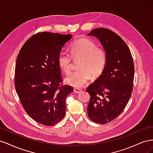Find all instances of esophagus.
I'll return each instance as SVG.
<instances>
[{
  "instance_id": "obj_1",
  "label": "esophagus",
  "mask_w": 153,
  "mask_h": 153,
  "mask_svg": "<svg viewBox=\"0 0 153 153\" xmlns=\"http://www.w3.org/2000/svg\"><path fill=\"white\" fill-rule=\"evenodd\" d=\"M74 91L75 92L76 94H79L81 91V89L79 88H74Z\"/></svg>"
}]
</instances>
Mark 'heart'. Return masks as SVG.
Masks as SVG:
<instances>
[{
	"label": "heart",
	"mask_w": 153,
	"mask_h": 153,
	"mask_svg": "<svg viewBox=\"0 0 153 153\" xmlns=\"http://www.w3.org/2000/svg\"><path fill=\"white\" fill-rule=\"evenodd\" d=\"M74 58L81 57L79 70L70 74L65 82L75 88L83 86L92 77L100 76L107 63V54L102 48L97 47L95 42L89 38H82L74 40L69 46ZM58 63L60 69L68 74L72 68V56L66 51H62L58 56Z\"/></svg>",
	"instance_id": "heart-1"
}]
</instances>
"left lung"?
I'll return each mask as SVG.
<instances>
[{
	"label": "left lung",
	"mask_w": 153,
	"mask_h": 153,
	"mask_svg": "<svg viewBox=\"0 0 153 153\" xmlns=\"http://www.w3.org/2000/svg\"><path fill=\"white\" fill-rule=\"evenodd\" d=\"M88 36L97 38L107 54L105 69L86 89L90 95L88 115L96 123L106 124L119 116L131 95L133 60L126 43L111 30L95 29Z\"/></svg>",
	"instance_id": "left-lung-1"
}]
</instances>
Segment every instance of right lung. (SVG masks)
I'll return each instance as SVG.
<instances>
[{"mask_svg":"<svg viewBox=\"0 0 153 153\" xmlns=\"http://www.w3.org/2000/svg\"><path fill=\"white\" fill-rule=\"evenodd\" d=\"M71 34L42 32L25 42L17 56L15 85L29 116L44 126H54L65 114L66 98L74 88L63 85L58 56Z\"/></svg>","mask_w":153,"mask_h":153,"instance_id":"obj_1","label":"right lung"}]
</instances>
